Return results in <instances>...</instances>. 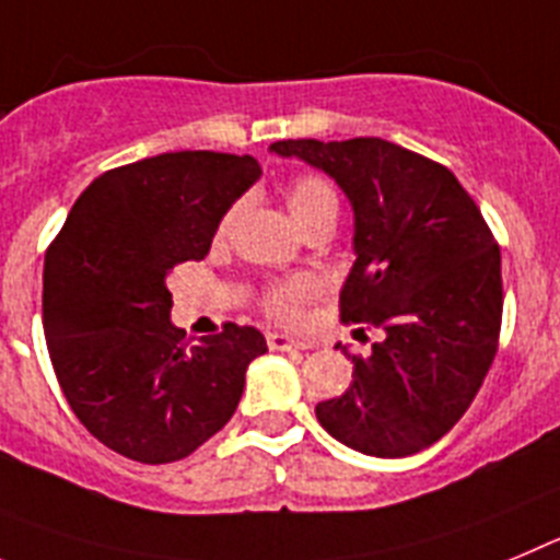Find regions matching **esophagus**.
Here are the masks:
<instances>
[{"label":"esophagus","mask_w":560,"mask_h":560,"mask_svg":"<svg viewBox=\"0 0 560 560\" xmlns=\"http://www.w3.org/2000/svg\"><path fill=\"white\" fill-rule=\"evenodd\" d=\"M268 346H270V349H273V351H306V349H310V342L295 340V337L279 335V331H273V335H268Z\"/></svg>","instance_id":"1"}]
</instances>
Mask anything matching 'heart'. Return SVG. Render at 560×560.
<instances>
[{"label": "heart", "mask_w": 560, "mask_h": 560, "mask_svg": "<svg viewBox=\"0 0 560 560\" xmlns=\"http://www.w3.org/2000/svg\"><path fill=\"white\" fill-rule=\"evenodd\" d=\"M284 203L290 218L299 223V229L304 231L306 225L315 223L320 218H337V195L329 186V180H324L320 175H299L292 178L284 189ZM231 218L234 211H229L218 225V236H223L229 231ZM317 281L310 276H292L287 281H276L265 290L261 295V306L276 320H299L301 310L315 299Z\"/></svg>", "instance_id": "heart-1"}]
</instances>
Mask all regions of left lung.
I'll return each mask as SVG.
<instances>
[{
  "label": "left lung",
  "mask_w": 560,
  "mask_h": 560,
  "mask_svg": "<svg viewBox=\"0 0 560 560\" xmlns=\"http://www.w3.org/2000/svg\"><path fill=\"white\" fill-rule=\"evenodd\" d=\"M337 180L354 209L357 261L340 290L342 324L380 329L354 382L320 401L331 438L374 457L427 450L460 421L497 357L502 259L460 180L438 161L360 136L270 144Z\"/></svg>",
  "instance_id": "left-lung-1"
}]
</instances>
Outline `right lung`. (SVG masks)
Wrapping results in <instances>:
<instances>
[{"label": "right lung", "instance_id": "right-lung-1", "mask_svg": "<svg viewBox=\"0 0 560 560\" xmlns=\"http://www.w3.org/2000/svg\"><path fill=\"white\" fill-rule=\"evenodd\" d=\"M254 155L180 150L108 170L74 200L44 259V337L60 390L100 443L173 463L229 424L268 342L254 326L184 340L167 276L211 248L259 178Z\"/></svg>", "mask_w": 560, "mask_h": 560}]
</instances>
